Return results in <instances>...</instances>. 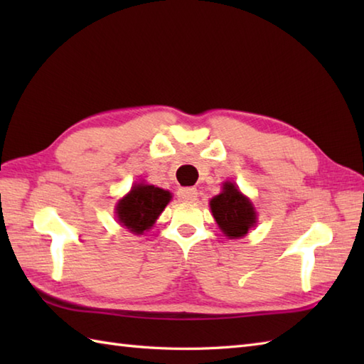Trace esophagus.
<instances>
[{"mask_svg":"<svg viewBox=\"0 0 364 364\" xmlns=\"http://www.w3.org/2000/svg\"><path fill=\"white\" fill-rule=\"evenodd\" d=\"M176 196H178V200H181V202L191 203L194 202V200H197L198 192L196 188H180L176 192Z\"/></svg>","mask_w":364,"mask_h":364,"instance_id":"esophagus-1","label":"esophagus"}]
</instances>
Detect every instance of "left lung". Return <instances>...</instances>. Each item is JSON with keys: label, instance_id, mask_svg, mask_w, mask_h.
Returning a JSON list of instances; mask_svg holds the SVG:
<instances>
[{"label": "left lung", "instance_id": "8db88e82", "mask_svg": "<svg viewBox=\"0 0 364 364\" xmlns=\"http://www.w3.org/2000/svg\"><path fill=\"white\" fill-rule=\"evenodd\" d=\"M211 211L223 235L231 239L247 235L257 222V214L249 198L244 197L233 183L223 184L222 194L211 200Z\"/></svg>", "mask_w": 364, "mask_h": 364}]
</instances>
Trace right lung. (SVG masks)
Returning <instances> with one entry per match:
<instances>
[{"instance_id":"obj_1","label":"right lung","mask_w":364,"mask_h":364,"mask_svg":"<svg viewBox=\"0 0 364 364\" xmlns=\"http://www.w3.org/2000/svg\"><path fill=\"white\" fill-rule=\"evenodd\" d=\"M168 200L170 192L149 184H137L119 202L117 218L123 227L142 235L156 222Z\"/></svg>"}]
</instances>
